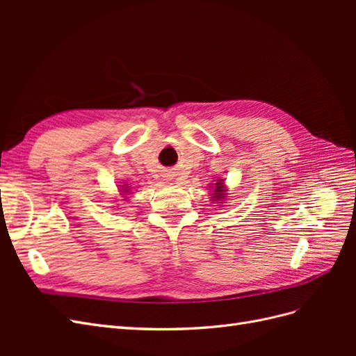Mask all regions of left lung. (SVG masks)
I'll list each match as a JSON object with an SVG mask.
<instances>
[{
    "label": "left lung",
    "mask_w": 356,
    "mask_h": 356,
    "mask_svg": "<svg viewBox=\"0 0 356 356\" xmlns=\"http://www.w3.org/2000/svg\"><path fill=\"white\" fill-rule=\"evenodd\" d=\"M225 191H227V190H225V186H224L222 179H217V182H215V190H213V195H212V200L213 202H218V200L224 199L225 197Z\"/></svg>",
    "instance_id": "left-lung-1"
}]
</instances>
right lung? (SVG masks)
I'll return each mask as SVG.
<instances>
[{
  "instance_id": "add662e5",
  "label": "right lung",
  "mask_w": 356,
  "mask_h": 356,
  "mask_svg": "<svg viewBox=\"0 0 356 356\" xmlns=\"http://www.w3.org/2000/svg\"><path fill=\"white\" fill-rule=\"evenodd\" d=\"M123 193H126V195H131V188H129V186L126 184V186H123V190H122Z\"/></svg>"
}]
</instances>
